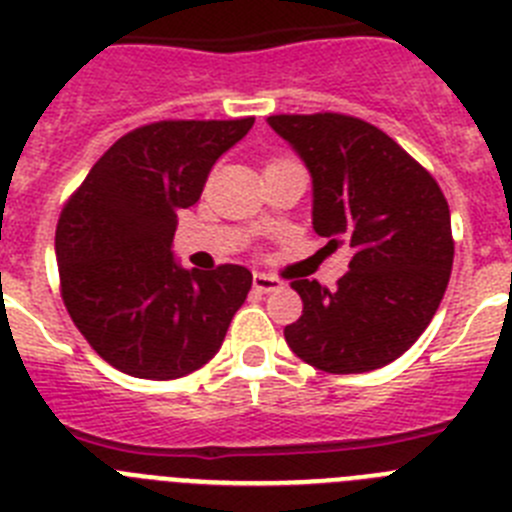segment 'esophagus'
<instances>
[{"label": "esophagus", "mask_w": 512, "mask_h": 512, "mask_svg": "<svg viewBox=\"0 0 512 512\" xmlns=\"http://www.w3.org/2000/svg\"><path fill=\"white\" fill-rule=\"evenodd\" d=\"M284 284L279 282L277 277H269V274H253V289L259 292V295H269V292H277L282 289Z\"/></svg>", "instance_id": "1"}]
</instances>
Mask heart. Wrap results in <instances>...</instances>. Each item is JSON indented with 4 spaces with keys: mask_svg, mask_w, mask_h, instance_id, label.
Instances as JSON below:
<instances>
[{
    "mask_svg": "<svg viewBox=\"0 0 512 512\" xmlns=\"http://www.w3.org/2000/svg\"><path fill=\"white\" fill-rule=\"evenodd\" d=\"M277 161H282V158H277Z\"/></svg>",
    "mask_w": 512,
    "mask_h": 512,
    "instance_id": "b5f03b06",
    "label": "heart"
}]
</instances>
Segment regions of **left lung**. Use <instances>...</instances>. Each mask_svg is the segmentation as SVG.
I'll list each match as a JSON object with an SVG mask.
<instances>
[{
	"instance_id": "1",
	"label": "left lung",
	"mask_w": 512,
	"mask_h": 512,
	"mask_svg": "<svg viewBox=\"0 0 512 512\" xmlns=\"http://www.w3.org/2000/svg\"><path fill=\"white\" fill-rule=\"evenodd\" d=\"M312 174V228L354 248L330 292L295 279L302 315L289 348L328 374L390 364L418 341L443 300L454 264L449 202L423 166L372 122L341 112L271 115Z\"/></svg>"
}]
</instances>
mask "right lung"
<instances>
[{"label":"right lung","mask_w":512,"mask_h":512,"mask_svg":"<svg viewBox=\"0 0 512 512\" xmlns=\"http://www.w3.org/2000/svg\"><path fill=\"white\" fill-rule=\"evenodd\" d=\"M238 120H158L122 135L76 187L56 228L63 305L120 372L176 379L217 354L251 271H187L171 256L176 217L212 164L251 130Z\"/></svg>","instance_id":"add662e5"}]
</instances>
